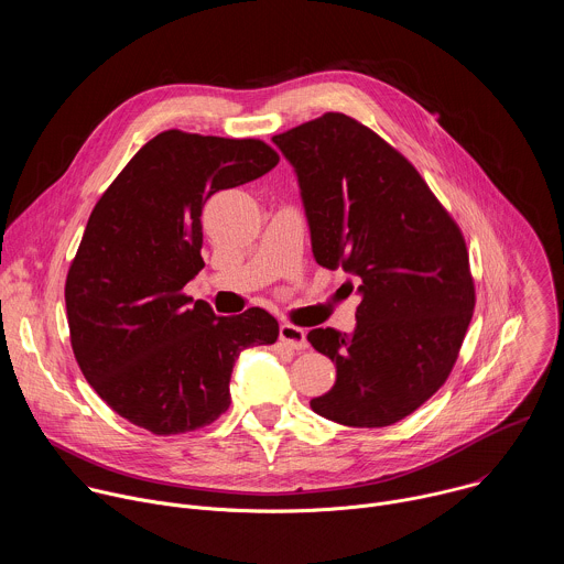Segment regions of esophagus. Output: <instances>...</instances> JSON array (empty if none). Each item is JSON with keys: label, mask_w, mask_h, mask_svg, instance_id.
Returning <instances> with one entry per match:
<instances>
[{"label": "esophagus", "mask_w": 564, "mask_h": 564, "mask_svg": "<svg viewBox=\"0 0 564 564\" xmlns=\"http://www.w3.org/2000/svg\"><path fill=\"white\" fill-rule=\"evenodd\" d=\"M279 341H283L288 348L292 350H305L307 348V339L305 333L292 324H281L279 328Z\"/></svg>", "instance_id": "34e87169"}]
</instances>
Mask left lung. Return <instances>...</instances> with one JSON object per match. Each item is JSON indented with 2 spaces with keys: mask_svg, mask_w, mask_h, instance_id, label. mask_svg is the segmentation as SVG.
<instances>
[{
  "mask_svg": "<svg viewBox=\"0 0 564 564\" xmlns=\"http://www.w3.org/2000/svg\"><path fill=\"white\" fill-rule=\"evenodd\" d=\"M272 142L296 174L314 261L344 268L361 296L352 333H307L337 364L335 386L310 406L344 426H390L446 381L470 324L462 231L409 160L344 113Z\"/></svg>",
  "mask_w": 564,
  "mask_h": 564,
  "instance_id": "left-lung-1",
  "label": "left lung"
}]
</instances>
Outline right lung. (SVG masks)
<instances>
[{"instance_id": "right-lung-1", "label": "right lung", "mask_w": 564, "mask_h": 564, "mask_svg": "<svg viewBox=\"0 0 564 564\" xmlns=\"http://www.w3.org/2000/svg\"><path fill=\"white\" fill-rule=\"evenodd\" d=\"M279 163L261 140L163 131L94 207L66 276L70 346L107 404L155 435L203 429L229 409L238 355L270 346L263 307L218 316L183 294L203 270L205 203Z\"/></svg>"}]
</instances>
